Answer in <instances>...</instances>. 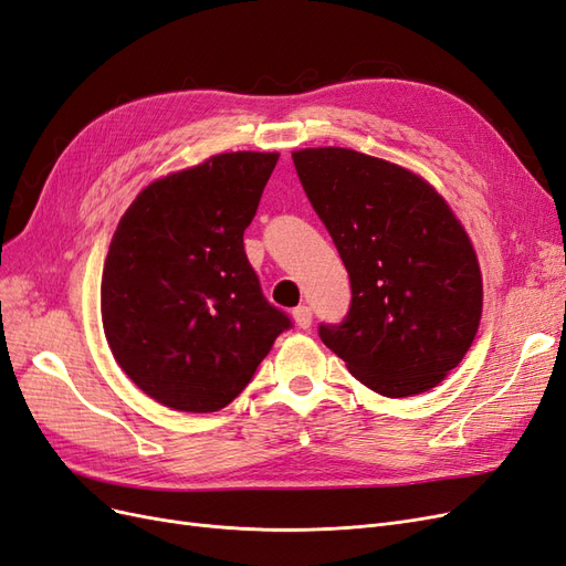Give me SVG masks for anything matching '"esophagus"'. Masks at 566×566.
Segmentation results:
<instances>
[{"instance_id":"obj_1","label":"esophagus","mask_w":566,"mask_h":566,"mask_svg":"<svg viewBox=\"0 0 566 566\" xmlns=\"http://www.w3.org/2000/svg\"><path fill=\"white\" fill-rule=\"evenodd\" d=\"M293 318H295V323H297V328H302V331H306L312 325V310L310 306H297V310H293Z\"/></svg>"}]
</instances>
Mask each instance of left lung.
<instances>
[{
    "label": "left lung",
    "mask_w": 566,
    "mask_h": 566,
    "mask_svg": "<svg viewBox=\"0 0 566 566\" xmlns=\"http://www.w3.org/2000/svg\"><path fill=\"white\" fill-rule=\"evenodd\" d=\"M297 177L347 266L352 304L321 323L323 345L382 397L437 387L462 361L482 318V271L434 188L352 148L293 153Z\"/></svg>",
    "instance_id": "1"
}]
</instances>
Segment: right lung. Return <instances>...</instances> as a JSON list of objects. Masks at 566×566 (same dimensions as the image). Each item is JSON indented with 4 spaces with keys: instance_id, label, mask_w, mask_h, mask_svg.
<instances>
[{
    "instance_id": "right-lung-1",
    "label": "right lung",
    "mask_w": 566,
    "mask_h": 566,
    "mask_svg": "<svg viewBox=\"0 0 566 566\" xmlns=\"http://www.w3.org/2000/svg\"><path fill=\"white\" fill-rule=\"evenodd\" d=\"M279 153H221L146 186L101 279L108 347L158 403L212 413L241 394L293 321L269 304L243 233Z\"/></svg>"
}]
</instances>
